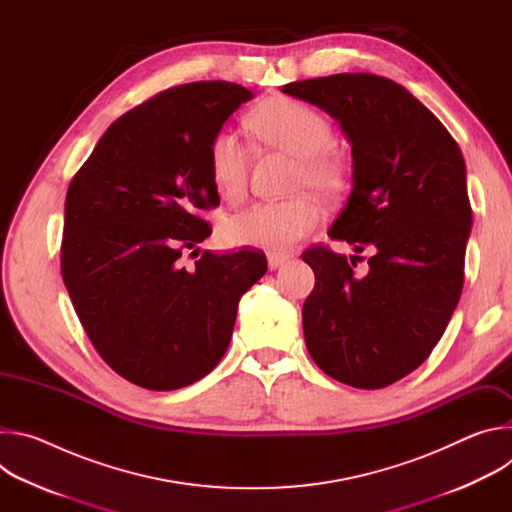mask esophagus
I'll return each instance as SVG.
<instances>
[{"label": "esophagus", "mask_w": 512, "mask_h": 512, "mask_svg": "<svg viewBox=\"0 0 512 512\" xmlns=\"http://www.w3.org/2000/svg\"><path fill=\"white\" fill-rule=\"evenodd\" d=\"M287 259H289V257H285V255L269 253V255H267V263H269V269H277V267H281L283 263H287Z\"/></svg>", "instance_id": "34e87169"}]
</instances>
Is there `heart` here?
<instances>
[{
    "label": "heart",
    "mask_w": 512,
    "mask_h": 512,
    "mask_svg": "<svg viewBox=\"0 0 512 512\" xmlns=\"http://www.w3.org/2000/svg\"><path fill=\"white\" fill-rule=\"evenodd\" d=\"M249 125L273 148L300 158V186H310L320 194H336L344 186V162L330 150L332 123L314 107L291 97H275L251 113ZM208 168L223 198L237 202L245 196L249 156L237 131L221 129L212 137ZM322 216V206L312 198L257 202L231 218L223 239L235 247L287 251L314 231Z\"/></svg>",
    "instance_id": "obj_1"
}]
</instances>
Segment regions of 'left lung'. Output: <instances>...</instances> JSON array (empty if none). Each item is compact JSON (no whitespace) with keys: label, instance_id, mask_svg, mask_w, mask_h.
<instances>
[{"label":"left lung","instance_id":"obj_1","mask_svg":"<svg viewBox=\"0 0 512 512\" xmlns=\"http://www.w3.org/2000/svg\"><path fill=\"white\" fill-rule=\"evenodd\" d=\"M332 115L352 145V190L330 239L371 251L367 275L312 247L316 285L304 302L318 367L356 389L403 379L440 342L462 294L472 229L466 164L456 139L405 87L369 72L283 85Z\"/></svg>","mask_w":512,"mask_h":512}]
</instances>
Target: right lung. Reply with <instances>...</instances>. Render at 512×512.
Wrapping results in <instances>:
<instances>
[{
    "mask_svg": "<svg viewBox=\"0 0 512 512\" xmlns=\"http://www.w3.org/2000/svg\"><path fill=\"white\" fill-rule=\"evenodd\" d=\"M249 99L225 81L168 89L111 123L68 186L64 285L101 358L137 387L174 391L208 375L241 296L267 271L253 249L180 261L212 233L200 210L221 204L210 141Z\"/></svg>",
    "mask_w": 512,
    "mask_h": 512,
    "instance_id": "right-lung-1",
    "label": "right lung"
}]
</instances>
